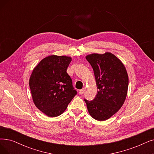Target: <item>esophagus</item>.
Listing matches in <instances>:
<instances>
[{
  "instance_id": "obj_1",
  "label": "esophagus",
  "mask_w": 154,
  "mask_h": 154,
  "mask_svg": "<svg viewBox=\"0 0 154 154\" xmlns=\"http://www.w3.org/2000/svg\"><path fill=\"white\" fill-rule=\"evenodd\" d=\"M84 92H85V89L84 88H83V89H82V90H80L79 91V94H80V95L83 94Z\"/></svg>"
}]
</instances>
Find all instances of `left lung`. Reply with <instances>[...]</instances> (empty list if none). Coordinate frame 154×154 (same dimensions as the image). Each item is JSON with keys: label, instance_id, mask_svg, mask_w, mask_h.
Masks as SVG:
<instances>
[{"label": "left lung", "instance_id": "1", "mask_svg": "<svg viewBox=\"0 0 154 154\" xmlns=\"http://www.w3.org/2000/svg\"><path fill=\"white\" fill-rule=\"evenodd\" d=\"M86 59L94 69L98 91L93 100L85 99V102L92 118L106 121L118 112L125 101L129 83L126 67L110 52L89 54Z\"/></svg>", "mask_w": 154, "mask_h": 154}]
</instances>
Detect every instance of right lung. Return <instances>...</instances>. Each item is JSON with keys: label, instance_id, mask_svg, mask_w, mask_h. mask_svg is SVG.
I'll use <instances>...</instances> for the list:
<instances>
[{"label": "right lung", "instance_id": "obj_1", "mask_svg": "<svg viewBox=\"0 0 154 154\" xmlns=\"http://www.w3.org/2000/svg\"><path fill=\"white\" fill-rule=\"evenodd\" d=\"M71 57L56 55L43 59L33 69L29 85L33 103L48 117L62 114L77 91L67 73Z\"/></svg>", "mask_w": 154, "mask_h": 154}]
</instances>
